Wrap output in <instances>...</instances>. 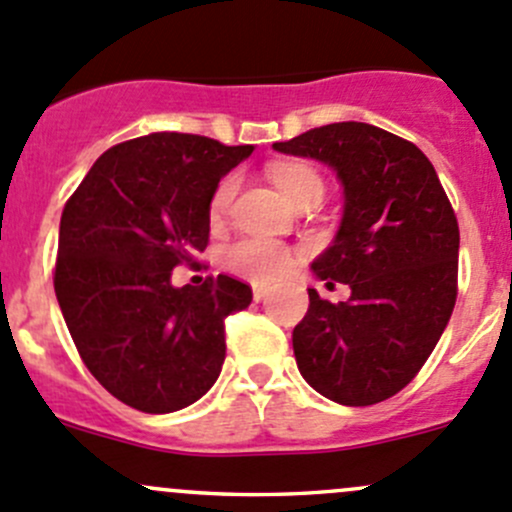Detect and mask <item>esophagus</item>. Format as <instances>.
I'll use <instances>...</instances> for the list:
<instances>
[{"mask_svg":"<svg viewBox=\"0 0 512 512\" xmlns=\"http://www.w3.org/2000/svg\"><path fill=\"white\" fill-rule=\"evenodd\" d=\"M267 294H270V287H265V285H255V287H252V297H255V302H262V299H265Z\"/></svg>","mask_w":512,"mask_h":512,"instance_id":"34e87169","label":"esophagus"}]
</instances>
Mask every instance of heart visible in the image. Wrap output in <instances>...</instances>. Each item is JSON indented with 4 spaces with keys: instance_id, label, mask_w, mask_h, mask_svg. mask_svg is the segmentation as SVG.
I'll list each match as a JSON object with an SVG mask.
<instances>
[{
    "instance_id": "obj_1",
    "label": "heart",
    "mask_w": 512,
    "mask_h": 512,
    "mask_svg": "<svg viewBox=\"0 0 512 512\" xmlns=\"http://www.w3.org/2000/svg\"><path fill=\"white\" fill-rule=\"evenodd\" d=\"M270 178L292 205L309 193H324L322 178L317 175V170L302 163H275L270 168ZM235 190V175H227V178L220 180L213 198H210V215H213V220L223 218L227 213ZM294 262H297L294 252L287 245H282V242L270 240V237H245V240L235 242V245L225 250L227 270L252 282L280 280L282 275L292 270Z\"/></svg>"
}]
</instances>
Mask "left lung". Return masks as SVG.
<instances>
[{
  "mask_svg": "<svg viewBox=\"0 0 512 512\" xmlns=\"http://www.w3.org/2000/svg\"><path fill=\"white\" fill-rule=\"evenodd\" d=\"M272 148L329 165L344 188L342 223L312 272L352 297L332 304L309 289L292 332L299 374L342 406L391 399L426 364L456 304L461 235L436 168L414 143L359 121Z\"/></svg>",
  "mask_w": 512,
  "mask_h": 512,
  "instance_id": "obj_1",
  "label": "left lung"
}]
</instances>
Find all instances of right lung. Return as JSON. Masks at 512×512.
I'll return each mask as SVG.
<instances>
[{"label":"right lung","mask_w":512,"mask_h":512,"mask_svg":"<svg viewBox=\"0 0 512 512\" xmlns=\"http://www.w3.org/2000/svg\"><path fill=\"white\" fill-rule=\"evenodd\" d=\"M252 146L151 133L108 148L61 213L54 289L98 384L143 414H173L218 381L225 317L252 289L218 275L175 287L210 235V198Z\"/></svg>","instance_id":"1"}]
</instances>
